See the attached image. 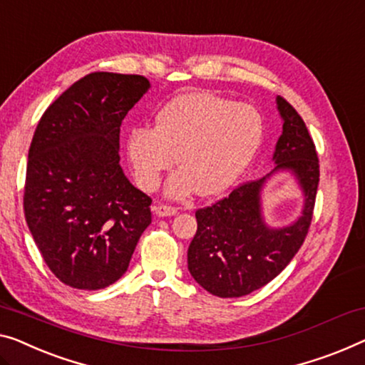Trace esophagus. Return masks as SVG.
I'll list each match as a JSON object with an SVG mask.
<instances>
[{"mask_svg":"<svg viewBox=\"0 0 365 365\" xmlns=\"http://www.w3.org/2000/svg\"><path fill=\"white\" fill-rule=\"evenodd\" d=\"M154 213L159 217L173 216L177 215V208H172V206H167V205H159V206H154Z\"/></svg>","mask_w":365,"mask_h":365,"instance_id":"34e87169","label":"esophagus"}]
</instances>
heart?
I'll return each instance as SVG.
<instances>
[{
  "mask_svg": "<svg viewBox=\"0 0 365 365\" xmlns=\"http://www.w3.org/2000/svg\"><path fill=\"white\" fill-rule=\"evenodd\" d=\"M262 140V119L249 105L213 93H185L155 114V126L134 128L126 139L128 159L140 188L154 190L162 173L165 195L183 200L221 193L241 175Z\"/></svg>",
  "mask_w": 365,
  "mask_h": 365,
  "instance_id": "obj_1",
  "label": "heart"
}]
</instances>
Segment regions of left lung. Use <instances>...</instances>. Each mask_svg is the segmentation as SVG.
<instances>
[{
  "instance_id": "1",
  "label": "left lung",
  "mask_w": 365,
  "mask_h": 365,
  "mask_svg": "<svg viewBox=\"0 0 365 365\" xmlns=\"http://www.w3.org/2000/svg\"><path fill=\"white\" fill-rule=\"evenodd\" d=\"M275 103L282 134L272 155L274 170L195 213L198 230L188 247V270L211 295L244 297L267 285L307 237L319 182L317 149L295 108L280 96ZM277 173H290L304 197L301 215L287 227H270L263 215V188Z\"/></svg>"
}]
</instances>
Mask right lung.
Wrapping results in <instances>:
<instances>
[{"label":"right lung","instance_id":"1","mask_svg":"<svg viewBox=\"0 0 365 365\" xmlns=\"http://www.w3.org/2000/svg\"><path fill=\"white\" fill-rule=\"evenodd\" d=\"M140 75L93 72L37 124L27 155L24 215L52 274L78 290L114 284L145 227L150 203L119 164V130L148 93Z\"/></svg>","mask_w":365,"mask_h":365}]
</instances>
